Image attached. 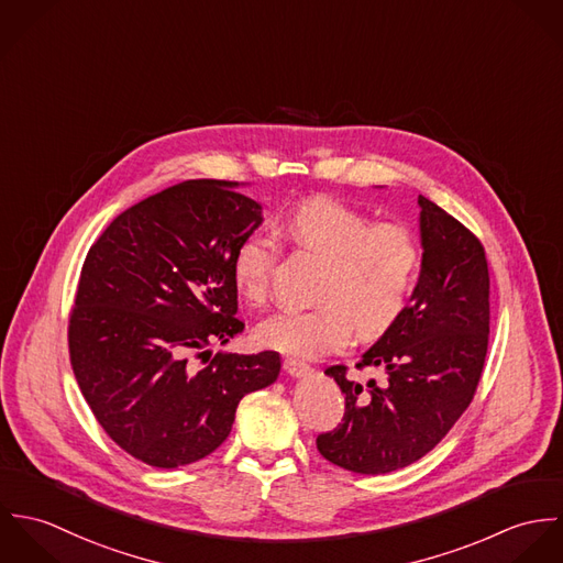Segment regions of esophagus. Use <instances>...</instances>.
I'll use <instances>...</instances> for the list:
<instances>
[{
	"instance_id": "1",
	"label": "esophagus",
	"mask_w": 563,
	"mask_h": 563,
	"mask_svg": "<svg viewBox=\"0 0 563 563\" xmlns=\"http://www.w3.org/2000/svg\"><path fill=\"white\" fill-rule=\"evenodd\" d=\"M284 371L290 375V377H306L310 375V364L301 362V360H295V357H286L284 360Z\"/></svg>"
}]
</instances>
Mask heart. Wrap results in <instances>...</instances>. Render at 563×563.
Listing matches in <instances>:
<instances>
[{
	"label": "heart",
	"mask_w": 563,
	"mask_h": 563,
	"mask_svg": "<svg viewBox=\"0 0 563 563\" xmlns=\"http://www.w3.org/2000/svg\"><path fill=\"white\" fill-rule=\"evenodd\" d=\"M295 246L322 260L312 310L271 314L255 327L260 344L297 357H321L344 349L357 329L377 338L401 319L416 286L422 246L405 223H375L364 212L314 197L284 219ZM282 246L264 232H251L234 251L232 275L242 295L262 301Z\"/></svg>",
	"instance_id": "b5f03b06"
}]
</instances>
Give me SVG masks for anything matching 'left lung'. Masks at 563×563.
Here are the masks:
<instances>
[{"instance_id":"1","label":"left lung","mask_w":563,"mask_h":563,"mask_svg":"<svg viewBox=\"0 0 563 563\" xmlns=\"http://www.w3.org/2000/svg\"><path fill=\"white\" fill-rule=\"evenodd\" d=\"M422 266L409 306L355 364L382 368L384 386L324 373L344 393L342 422L317 446L331 464L386 475L424 457L475 399L489 338V273L482 241L418 197Z\"/></svg>"}]
</instances>
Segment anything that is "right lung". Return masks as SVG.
Listing matches in <instances>:
<instances>
[{
	"instance_id": "obj_1",
	"label": "right lung",
	"mask_w": 563,
	"mask_h": 563,
	"mask_svg": "<svg viewBox=\"0 0 563 563\" xmlns=\"http://www.w3.org/2000/svg\"><path fill=\"white\" fill-rule=\"evenodd\" d=\"M236 186L188 179L164 188L121 212L81 266L69 314L78 386L112 442L154 468L219 449L242 397L282 368L275 351H208L244 329L232 260L262 223V206ZM192 354L209 364L192 365Z\"/></svg>"
}]
</instances>
